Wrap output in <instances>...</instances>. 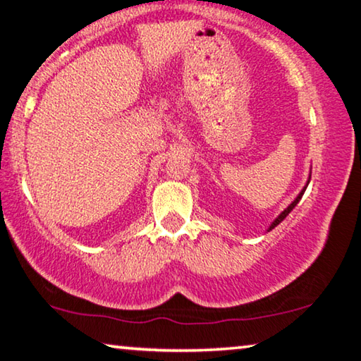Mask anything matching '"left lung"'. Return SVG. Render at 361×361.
Returning <instances> with one entry per match:
<instances>
[{"label": "left lung", "instance_id": "left-lung-1", "mask_svg": "<svg viewBox=\"0 0 361 361\" xmlns=\"http://www.w3.org/2000/svg\"><path fill=\"white\" fill-rule=\"evenodd\" d=\"M305 190H306V188H303V191H301L300 192V195L297 196V199H295V201L292 202V204H290V206L287 207V209H285V211L281 214V215H279V217L276 219V220H274V222H272V225H271V227H269V230H272L274 227H277V225L279 224H281L282 222V220L285 219V217H287V215L290 214V212H292V209L295 207V206H297V204H298V201H300V199H301V196H303V192H305Z\"/></svg>", "mask_w": 361, "mask_h": 361}]
</instances>
